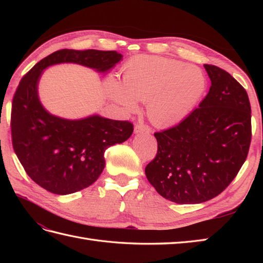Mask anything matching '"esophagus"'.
Masks as SVG:
<instances>
[{
	"mask_svg": "<svg viewBox=\"0 0 263 263\" xmlns=\"http://www.w3.org/2000/svg\"><path fill=\"white\" fill-rule=\"evenodd\" d=\"M135 132L136 133H150L152 132V128H150V126L140 123V124H137L135 126Z\"/></svg>",
	"mask_w": 263,
	"mask_h": 263,
	"instance_id": "34e87169",
	"label": "esophagus"
}]
</instances>
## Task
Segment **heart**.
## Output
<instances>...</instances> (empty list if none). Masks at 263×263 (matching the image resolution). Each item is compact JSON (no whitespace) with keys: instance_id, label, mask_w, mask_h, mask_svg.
Returning <instances> with one entry per match:
<instances>
[{"instance_id":"b5f03b06","label":"heart","mask_w":263,"mask_h":263,"mask_svg":"<svg viewBox=\"0 0 263 263\" xmlns=\"http://www.w3.org/2000/svg\"><path fill=\"white\" fill-rule=\"evenodd\" d=\"M205 87V77L198 66L155 55H139L123 66L121 83L109 78L106 93L126 113L138 109V100L147 102L150 121L158 126H172L190 114Z\"/></svg>"}]
</instances>
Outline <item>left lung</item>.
I'll return each instance as SVG.
<instances>
[{"label":"left lung","mask_w":263,"mask_h":263,"mask_svg":"<svg viewBox=\"0 0 263 263\" xmlns=\"http://www.w3.org/2000/svg\"><path fill=\"white\" fill-rule=\"evenodd\" d=\"M199 107L177 125L155 132L158 149L146 166L149 183L180 204L205 202L230 185L248 157L252 127L248 92L216 65Z\"/></svg>","instance_id":"8db88e82"}]
</instances>
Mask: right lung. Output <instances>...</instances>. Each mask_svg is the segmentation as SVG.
<instances>
[{"mask_svg":"<svg viewBox=\"0 0 263 263\" xmlns=\"http://www.w3.org/2000/svg\"><path fill=\"white\" fill-rule=\"evenodd\" d=\"M121 60L115 51L60 49L39 61L19 82L11 109L13 150L28 176L48 192L65 195L91 185L105 167V150L127 140L133 124L99 115L64 120L49 114L37 92L43 70L78 63L106 72Z\"/></svg>","mask_w":263,"mask_h":263,"instance_id":"add662e5","label":"right lung"}]
</instances>
